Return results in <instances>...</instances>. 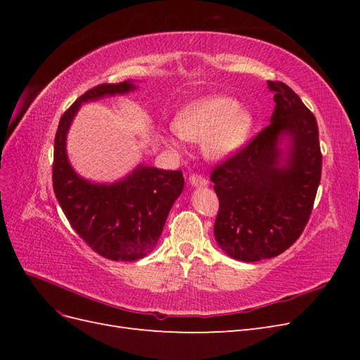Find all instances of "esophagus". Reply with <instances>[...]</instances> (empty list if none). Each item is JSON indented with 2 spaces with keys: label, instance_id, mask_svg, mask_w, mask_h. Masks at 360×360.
Here are the masks:
<instances>
[{
  "label": "esophagus",
  "instance_id": "34e87169",
  "mask_svg": "<svg viewBox=\"0 0 360 360\" xmlns=\"http://www.w3.org/2000/svg\"><path fill=\"white\" fill-rule=\"evenodd\" d=\"M189 184L193 188H205L207 184H209V181H207L201 176H197V174H192V176L189 177Z\"/></svg>",
  "mask_w": 360,
  "mask_h": 360
}]
</instances>
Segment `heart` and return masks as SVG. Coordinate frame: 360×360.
Instances as JSON below:
<instances>
[{"label":"heart","instance_id":"1","mask_svg":"<svg viewBox=\"0 0 360 360\" xmlns=\"http://www.w3.org/2000/svg\"><path fill=\"white\" fill-rule=\"evenodd\" d=\"M252 126L250 111L226 96H209L191 102L172 120L176 134L192 143H201L204 155L212 160L237 153L248 141ZM163 141L171 148L179 146L174 136H165Z\"/></svg>","mask_w":360,"mask_h":360}]
</instances>
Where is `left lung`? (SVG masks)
<instances>
[{"label": "left lung", "instance_id": "left-lung-1", "mask_svg": "<svg viewBox=\"0 0 360 360\" xmlns=\"http://www.w3.org/2000/svg\"><path fill=\"white\" fill-rule=\"evenodd\" d=\"M267 84L275 94L270 124L210 177L219 198L216 242L245 263L274 258L297 240L321 179L317 120L287 84Z\"/></svg>", "mask_w": 360, "mask_h": 360}]
</instances>
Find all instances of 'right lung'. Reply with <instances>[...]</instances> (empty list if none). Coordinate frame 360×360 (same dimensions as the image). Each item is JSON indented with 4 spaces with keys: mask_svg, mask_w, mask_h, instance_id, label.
<instances>
[{
    "mask_svg": "<svg viewBox=\"0 0 360 360\" xmlns=\"http://www.w3.org/2000/svg\"><path fill=\"white\" fill-rule=\"evenodd\" d=\"M135 81L102 84L63 114L53 146V192L72 228L94 252L112 261H136L155 249L172 204L184 186L181 171L139 163L114 183L79 176L68 156V134L81 105L135 91Z\"/></svg>",
    "mask_w": 360,
    "mask_h": 360,
    "instance_id": "1",
    "label": "right lung"
}]
</instances>
